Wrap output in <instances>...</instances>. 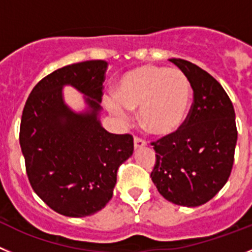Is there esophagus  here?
I'll list each match as a JSON object with an SVG mask.
<instances>
[{
	"instance_id": "obj_1",
	"label": "esophagus",
	"mask_w": 252,
	"mask_h": 252,
	"mask_svg": "<svg viewBox=\"0 0 252 252\" xmlns=\"http://www.w3.org/2000/svg\"><path fill=\"white\" fill-rule=\"evenodd\" d=\"M147 146V142L144 139H142V138H138V137H134V148L135 149H140L143 148V147Z\"/></svg>"
}]
</instances>
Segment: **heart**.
<instances>
[{"label":"heart","mask_w":252,"mask_h":252,"mask_svg":"<svg viewBox=\"0 0 252 252\" xmlns=\"http://www.w3.org/2000/svg\"><path fill=\"white\" fill-rule=\"evenodd\" d=\"M192 98L189 80L178 69L142 65L121 76L106 109L126 124L128 110L138 109L140 126L153 135H169L181 128Z\"/></svg>","instance_id":"heart-1"}]
</instances>
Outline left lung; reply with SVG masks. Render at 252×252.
I'll use <instances>...</instances> for the list:
<instances>
[{
    "mask_svg": "<svg viewBox=\"0 0 252 252\" xmlns=\"http://www.w3.org/2000/svg\"><path fill=\"white\" fill-rule=\"evenodd\" d=\"M186 74L193 104L177 131L152 143L156 164L151 177L158 192L174 205L208 202L227 182L237 142L235 110L215 78L182 59H169Z\"/></svg>",
    "mask_w": 252,
    "mask_h": 252,
    "instance_id": "1",
    "label": "left lung"
}]
</instances>
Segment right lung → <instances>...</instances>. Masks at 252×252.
Wrapping results in <instances>:
<instances>
[{"instance_id":"right-lung-1","label":"right lung","mask_w":252,"mask_h":252,"mask_svg":"<svg viewBox=\"0 0 252 252\" xmlns=\"http://www.w3.org/2000/svg\"><path fill=\"white\" fill-rule=\"evenodd\" d=\"M106 66L104 60H89L55 70L36 84L22 112L20 146L31 187L67 217L90 216L105 207L118 168L134 149L130 134H112L101 126ZM65 85L84 94L85 112L66 105Z\"/></svg>"}]
</instances>
